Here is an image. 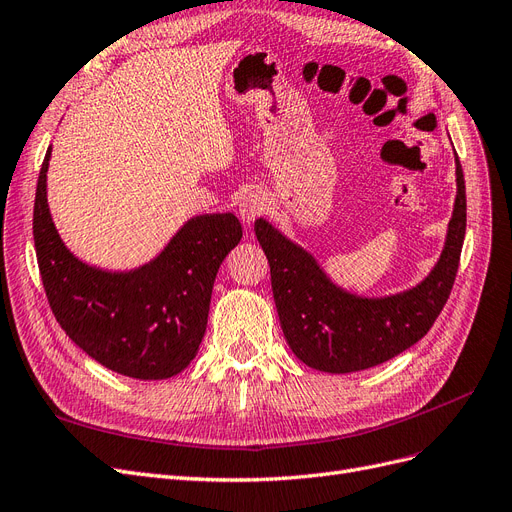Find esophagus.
Masks as SVG:
<instances>
[{
	"mask_svg": "<svg viewBox=\"0 0 512 512\" xmlns=\"http://www.w3.org/2000/svg\"><path fill=\"white\" fill-rule=\"evenodd\" d=\"M266 208H268V198L263 196L261 192H246V194H242V198H240V202H238V213H240V219L246 223V225H251L257 217H261L263 213H266Z\"/></svg>",
	"mask_w": 512,
	"mask_h": 512,
	"instance_id": "1",
	"label": "esophagus"
}]
</instances>
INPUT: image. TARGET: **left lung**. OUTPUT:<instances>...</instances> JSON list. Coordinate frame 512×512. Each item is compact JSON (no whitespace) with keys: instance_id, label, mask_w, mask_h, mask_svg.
Listing matches in <instances>:
<instances>
[{"instance_id":"left-lung-1","label":"left lung","mask_w":512,"mask_h":512,"mask_svg":"<svg viewBox=\"0 0 512 512\" xmlns=\"http://www.w3.org/2000/svg\"><path fill=\"white\" fill-rule=\"evenodd\" d=\"M456 202L441 257L418 285L365 297L335 285L304 246L266 221L255 236L270 263L282 333L301 363L325 373H354L382 365L430 331L456 280L466 234V185L456 154Z\"/></svg>"}]
</instances>
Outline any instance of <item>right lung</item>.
I'll use <instances>...</instances> for the list:
<instances>
[{
  "instance_id": "1",
  "label": "right lung",
  "mask_w": 512,
  "mask_h": 512,
  "mask_svg": "<svg viewBox=\"0 0 512 512\" xmlns=\"http://www.w3.org/2000/svg\"><path fill=\"white\" fill-rule=\"evenodd\" d=\"M46 158L37 179L33 240L48 304L63 331L94 361L135 380H166L194 361L206 331L221 261L242 238L232 213L198 215L151 261L107 272L75 257L48 208Z\"/></svg>"
}]
</instances>
